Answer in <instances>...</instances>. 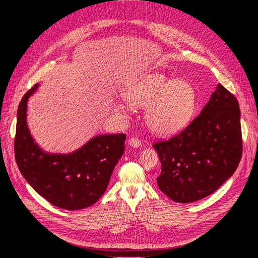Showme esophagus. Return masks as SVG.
I'll list each match as a JSON object with an SVG mask.
<instances>
[{
	"mask_svg": "<svg viewBox=\"0 0 258 258\" xmlns=\"http://www.w3.org/2000/svg\"><path fill=\"white\" fill-rule=\"evenodd\" d=\"M128 143H129L130 146L138 148V147L141 146V140H139L138 138H131V139H129Z\"/></svg>",
	"mask_w": 258,
	"mask_h": 258,
	"instance_id": "obj_1",
	"label": "esophagus"
}]
</instances>
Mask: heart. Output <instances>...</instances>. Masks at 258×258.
Masks as SVG:
<instances>
[{
	"mask_svg": "<svg viewBox=\"0 0 258 258\" xmlns=\"http://www.w3.org/2000/svg\"><path fill=\"white\" fill-rule=\"evenodd\" d=\"M124 100H116V111L126 112L128 103L145 108L147 127L158 135H171L189 121L197 103L196 90L183 80L154 72L128 82L122 89Z\"/></svg>",
	"mask_w": 258,
	"mask_h": 258,
	"instance_id": "1",
	"label": "heart"
}]
</instances>
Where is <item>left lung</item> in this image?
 Returning <instances> with one entry per match:
<instances>
[{"instance_id":"left-lung-1","label":"left lung","mask_w":258,"mask_h":258,"mask_svg":"<svg viewBox=\"0 0 258 258\" xmlns=\"http://www.w3.org/2000/svg\"><path fill=\"white\" fill-rule=\"evenodd\" d=\"M161 162L159 189L179 204L206 198L233 174L242 155L240 108L221 84L188 126L155 143Z\"/></svg>"}]
</instances>
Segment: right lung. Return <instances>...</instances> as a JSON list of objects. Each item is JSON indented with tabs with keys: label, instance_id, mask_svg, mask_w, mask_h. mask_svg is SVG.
<instances>
[{
	"label": "right lung",
	"instance_id": "1",
	"mask_svg": "<svg viewBox=\"0 0 258 258\" xmlns=\"http://www.w3.org/2000/svg\"><path fill=\"white\" fill-rule=\"evenodd\" d=\"M34 85L18 106L15 158L22 176L51 205L66 210L88 208L107 188L113 170L124 152L126 136L101 135L71 154L43 152L31 137L27 124L28 99Z\"/></svg>",
	"mask_w": 258,
	"mask_h": 258
}]
</instances>
